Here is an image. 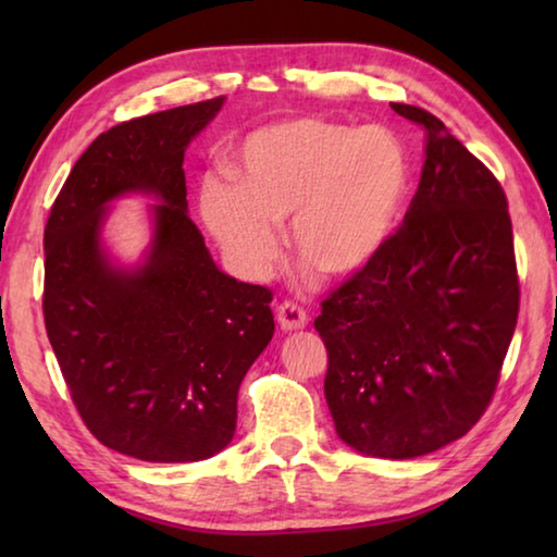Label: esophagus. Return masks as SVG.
Wrapping results in <instances>:
<instances>
[{"label":"esophagus","instance_id":"34e87169","mask_svg":"<svg viewBox=\"0 0 557 557\" xmlns=\"http://www.w3.org/2000/svg\"><path fill=\"white\" fill-rule=\"evenodd\" d=\"M277 322L282 326V332H295V329H305L309 317L301 307H297L295 301H282L277 307Z\"/></svg>","mask_w":557,"mask_h":557}]
</instances>
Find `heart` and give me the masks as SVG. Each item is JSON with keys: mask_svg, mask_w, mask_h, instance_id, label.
Listing matches in <instances>:
<instances>
[{"mask_svg": "<svg viewBox=\"0 0 557 557\" xmlns=\"http://www.w3.org/2000/svg\"><path fill=\"white\" fill-rule=\"evenodd\" d=\"M238 184L209 178L201 213L243 275L265 277L280 256L277 225L326 277H348L379 256L408 191V157L385 127L322 117L282 120L245 137Z\"/></svg>", "mask_w": 557, "mask_h": 557, "instance_id": "b5f03b06", "label": "heart"}]
</instances>
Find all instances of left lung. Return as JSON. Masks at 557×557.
I'll use <instances>...</instances> for the list:
<instances>
[{
	"mask_svg": "<svg viewBox=\"0 0 557 557\" xmlns=\"http://www.w3.org/2000/svg\"><path fill=\"white\" fill-rule=\"evenodd\" d=\"M403 225L322 301L324 395L336 435L369 457L430 455L476 425L518 319L508 201L498 178L432 112Z\"/></svg>",
	"mask_w": 557,
	"mask_h": 557,
	"instance_id": "left-lung-1",
	"label": "left lung"
}]
</instances>
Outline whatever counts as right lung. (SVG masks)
<instances>
[{"mask_svg":"<svg viewBox=\"0 0 557 557\" xmlns=\"http://www.w3.org/2000/svg\"><path fill=\"white\" fill-rule=\"evenodd\" d=\"M223 98L110 127L71 169L44 228V322L63 381L102 445L145 461H199L233 440L238 388L265 351L272 292L225 275L186 211L184 152ZM157 195L135 271L101 250L104 206Z\"/></svg>","mask_w":557,"mask_h":557,"instance_id":"1","label":"right lung"}]
</instances>
